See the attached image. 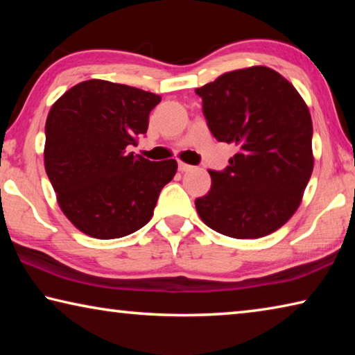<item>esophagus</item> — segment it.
I'll use <instances>...</instances> for the list:
<instances>
[{"instance_id": "34e87169", "label": "esophagus", "mask_w": 355, "mask_h": 355, "mask_svg": "<svg viewBox=\"0 0 355 355\" xmlns=\"http://www.w3.org/2000/svg\"><path fill=\"white\" fill-rule=\"evenodd\" d=\"M192 169H194V166L186 164V163H183V161H178V171L180 172H189Z\"/></svg>"}]
</instances>
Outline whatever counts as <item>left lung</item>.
<instances>
[{"label": "left lung", "mask_w": 355, "mask_h": 355, "mask_svg": "<svg viewBox=\"0 0 355 355\" xmlns=\"http://www.w3.org/2000/svg\"><path fill=\"white\" fill-rule=\"evenodd\" d=\"M219 142L236 146L225 171H209L211 189L196 199L205 224L238 239L266 236L286 224L313 172L310 111L277 71H227L196 89Z\"/></svg>", "instance_id": "obj_1"}]
</instances>
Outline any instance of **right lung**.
<instances>
[{"label":"right lung","mask_w":355,"mask_h":355,"mask_svg":"<svg viewBox=\"0 0 355 355\" xmlns=\"http://www.w3.org/2000/svg\"><path fill=\"white\" fill-rule=\"evenodd\" d=\"M161 97L105 80L69 89L48 112L45 171L62 213L97 239L127 236L152 219L175 159L150 161L128 153L146 135Z\"/></svg>","instance_id":"obj_1"}]
</instances>
